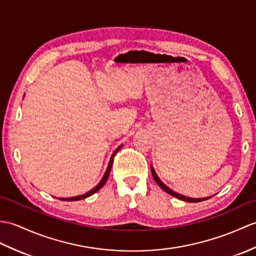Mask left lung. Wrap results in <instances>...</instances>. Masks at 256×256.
<instances>
[{
    "mask_svg": "<svg viewBox=\"0 0 256 256\" xmlns=\"http://www.w3.org/2000/svg\"><path fill=\"white\" fill-rule=\"evenodd\" d=\"M150 171H152V178H154V180H155V182L158 184V186L162 188L164 192H167L168 194H170V195H172V196H174V198H179V200H184V202H190V203H198V202H203V200H208V198H210L212 196H208V198H186V196H184V195H182V194H179V193H176V192H174V191H172V190L169 188V186H166V184L159 179V176H157V174H156V171L154 170V167L152 166H150Z\"/></svg>",
    "mask_w": 256,
    "mask_h": 256,
    "instance_id": "1",
    "label": "left lung"
}]
</instances>
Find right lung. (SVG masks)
Wrapping results in <instances>:
<instances>
[{
	"label": "right lung",
	"instance_id": "1",
	"mask_svg": "<svg viewBox=\"0 0 256 256\" xmlns=\"http://www.w3.org/2000/svg\"><path fill=\"white\" fill-rule=\"evenodd\" d=\"M122 146H123V145H120V146H118V147L116 148V150H114V152L112 154V156H111V158H110V162H109V164H108V168H106V172H104V176H102V179H101V181L98 183V186H94L92 190H90V191L87 192V193H85V194H82V195L74 196V198H60V200H68V202H70V200H78L86 198H88V196H92V194H94L96 192H98L99 190L104 186L106 182V180H108L109 174H110V171H111V167H112V164H114V156H116V154L118 150H121Z\"/></svg>",
	"mask_w": 256,
	"mask_h": 256
}]
</instances>
